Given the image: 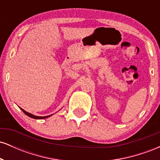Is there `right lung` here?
<instances>
[{"label":"right lung","mask_w":160,"mask_h":160,"mask_svg":"<svg viewBox=\"0 0 160 160\" xmlns=\"http://www.w3.org/2000/svg\"><path fill=\"white\" fill-rule=\"evenodd\" d=\"M21 110L27 116H28L29 117H32V118H34V119H38V120H40V119H45V118H47V117H50V116H51V115H49V116H46V117H37V116H34V115H33V114H31V113H28V112H26L25 111H24V110L22 109V108H21Z\"/></svg>","instance_id":"obj_1"}]
</instances>
